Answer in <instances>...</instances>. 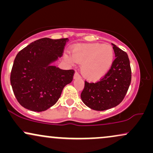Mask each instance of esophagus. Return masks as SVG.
<instances>
[{
	"mask_svg": "<svg viewBox=\"0 0 153 153\" xmlns=\"http://www.w3.org/2000/svg\"><path fill=\"white\" fill-rule=\"evenodd\" d=\"M80 75H79V73H75V74H74V77H73V78H74V79H76V78H80Z\"/></svg>",
	"mask_w": 153,
	"mask_h": 153,
	"instance_id": "esophagus-1",
	"label": "esophagus"
}]
</instances>
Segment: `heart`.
<instances>
[{
	"instance_id": "1",
	"label": "heart",
	"mask_w": 153,
	"mask_h": 153,
	"mask_svg": "<svg viewBox=\"0 0 153 153\" xmlns=\"http://www.w3.org/2000/svg\"><path fill=\"white\" fill-rule=\"evenodd\" d=\"M65 59L71 65L81 64L82 76L89 80H96L109 71L114 59V51L108 45H78L72 49L71 56L65 55Z\"/></svg>"
}]
</instances>
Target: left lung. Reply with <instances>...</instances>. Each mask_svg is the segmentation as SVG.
Returning a JSON list of instances; mask_svg holds the SVG:
<instances>
[{
    "label": "left lung",
    "instance_id": "obj_1",
    "mask_svg": "<svg viewBox=\"0 0 153 153\" xmlns=\"http://www.w3.org/2000/svg\"><path fill=\"white\" fill-rule=\"evenodd\" d=\"M116 59L99 81H85L80 97L88 107L105 111L119 105L127 94L131 83V71L127 54L112 44Z\"/></svg>",
    "mask_w": 153,
    "mask_h": 153
}]
</instances>
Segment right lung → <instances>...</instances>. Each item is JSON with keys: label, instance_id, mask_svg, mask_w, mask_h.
I'll return each mask as SVG.
<instances>
[{"label": "right lung", "instance_id": "obj_1", "mask_svg": "<svg viewBox=\"0 0 153 153\" xmlns=\"http://www.w3.org/2000/svg\"><path fill=\"white\" fill-rule=\"evenodd\" d=\"M68 39L42 38L17 54L10 73V84L18 102L33 111H44L57 103L73 80V70H62L51 63L62 55Z\"/></svg>", "mask_w": 153, "mask_h": 153}]
</instances>
